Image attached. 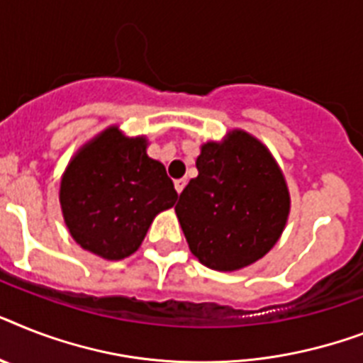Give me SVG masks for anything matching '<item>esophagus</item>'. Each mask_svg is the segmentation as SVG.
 <instances>
[{"label": "esophagus", "instance_id": "1", "mask_svg": "<svg viewBox=\"0 0 363 363\" xmlns=\"http://www.w3.org/2000/svg\"><path fill=\"white\" fill-rule=\"evenodd\" d=\"M184 186H186V179H177L175 181V190L181 194L182 190H184Z\"/></svg>", "mask_w": 363, "mask_h": 363}]
</instances>
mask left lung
<instances>
[{
    "mask_svg": "<svg viewBox=\"0 0 363 363\" xmlns=\"http://www.w3.org/2000/svg\"><path fill=\"white\" fill-rule=\"evenodd\" d=\"M199 175L182 190L175 212L191 253L212 270L248 267L278 242L289 191L267 147L235 130L201 147Z\"/></svg>",
    "mask_w": 363,
    "mask_h": 363,
    "instance_id": "left-lung-1",
    "label": "left lung"
}]
</instances>
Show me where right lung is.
Masks as SVG:
<instances>
[{
    "label": "right lung",
    "mask_w": 363,
    "mask_h": 363,
    "mask_svg": "<svg viewBox=\"0 0 363 363\" xmlns=\"http://www.w3.org/2000/svg\"><path fill=\"white\" fill-rule=\"evenodd\" d=\"M145 149L143 138L128 140L111 126L67 167L59 201L70 235L87 252L110 261L128 257L156 214L175 205L166 167Z\"/></svg>",
    "instance_id": "obj_1"
}]
</instances>
